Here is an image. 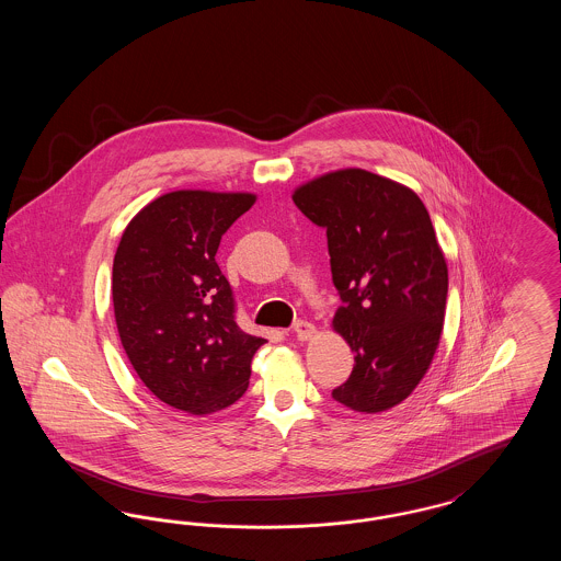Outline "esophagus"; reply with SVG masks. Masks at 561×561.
Returning a JSON list of instances; mask_svg holds the SVG:
<instances>
[{"label": "esophagus", "instance_id": "1", "mask_svg": "<svg viewBox=\"0 0 561 561\" xmlns=\"http://www.w3.org/2000/svg\"><path fill=\"white\" fill-rule=\"evenodd\" d=\"M294 334L298 341H309L316 334V325L311 321L298 320L294 323Z\"/></svg>", "mask_w": 561, "mask_h": 561}]
</instances>
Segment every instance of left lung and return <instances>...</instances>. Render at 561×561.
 Wrapping results in <instances>:
<instances>
[{
    "label": "left lung",
    "mask_w": 561,
    "mask_h": 561,
    "mask_svg": "<svg viewBox=\"0 0 561 561\" xmlns=\"http://www.w3.org/2000/svg\"><path fill=\"white\" fill-rule=\"evenodd\" d=\"M294 204L325 229L332 282L343 305L332 325L355 353L332 398L355 412L405 400L439 345L448 265L412 188L347 168L296 188Z\"/></svg>",
    "instance_id": "1"
}]
</instances>
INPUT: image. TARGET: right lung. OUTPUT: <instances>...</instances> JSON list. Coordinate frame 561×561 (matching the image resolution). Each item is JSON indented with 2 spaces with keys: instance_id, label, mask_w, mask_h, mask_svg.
Returning a JSON list of instances; mask_svg holds the SVG:
<instances>
[{
  "instance_id": "right-lung-1",
  "label": "right lung",
  "mask_w": 561,
  "mask_h": 561,
  "mask_svg": "<svg viewBox=\"0 0 561 561\" xmlns=\"http://www.w3.org/2000/svg\"><path fill=\"white\" fill-rule=\"evenodd\" d=\"M254 202L252 193H165L134 216L113 259L115 323L134 370L158 400L195 416L240 400L267 343L238 325L214 259Z\"/></svg>"
}]
</instances>
